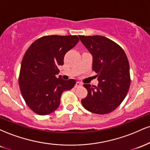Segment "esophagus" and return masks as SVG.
Returning <instances> with one entry per match:
<instances>
[{
  "mask_svg": "<svg viewBox=\"0 0 150 150\" xmlns=\"http://www.w3.org/2000/svg\"><path fill=\"white\" fill-rule=\"evenodd\" d=\"M80 86H82V83H81V82H76L75 87H80Z\"/></svg>",
  "mask_w": 150,
  "mask_h": 150,
  "instance_id": "esophagus-1",
  "label": "esophagus"
}]
</instances>
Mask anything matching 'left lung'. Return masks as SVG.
I'll use <instances>...</instances> for the list:
<instances>
[{
    "mask_svg": "<svg viewBox=\"0 0 150 150\" xmlns=\"http://www.w3.org/2000/svg\"><path fill=\"white\" fill-rule=\"evenodd\" d=\"M79 37L92 53V69L99 80L97 86L84 84L87 95L81 103L92 113H111L121 104L130 85L126 54L118 44L105 37L80 35Z\"/></svg>",
    "mask_w": 150,
    "mask_h": 150,
    "instance_id": "8db88e82",
    "label": "left lung"
}]
</instances>
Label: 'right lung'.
Returning a JSON list of instances; mask_svg holds the SVG:
<instances>
[{
	"label": "right lung",
	"mask_w": 150,
	"mask_h": 150,
	"mask_svg": "<svg viewBox=\"0 0 150 150\" xmlns=\"http://www.w3.org/2000/svg\"><path fill=\"white\" fill-rule=\"evenodd\" d=\"M75 35L44 36L31 44L22 58L19 85L26 104L32 111L44 116L59 106L61 94L75 86L73 79L64 80L58 67L64 56L77 44Z\"/></svg>",
	"instance_id": "right-lung-1"
}]
</instances>
